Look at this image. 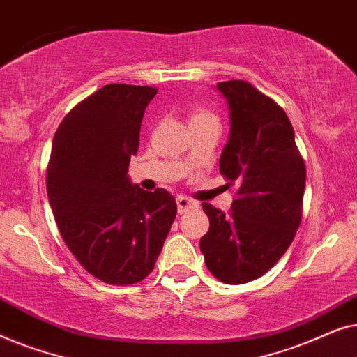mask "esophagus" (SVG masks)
I'll list each match as a JSON object with an SVG mask.
<instances>
[{"mask_svg": "<svg viewBox=\"0 0 357 357\" xmlns=\"http://www.w3.org/2000/svg\"><path fill=\"white\" fill-rule=\"evenodd\" d=\"M197 206L198 204H197V202H193V199H190L187 197H177V208H178L180 214L187 213V211H190V209H193Z\"/></svg>", "mask_w": 357, "mask_h": 357, "instance_id": "obj_1", "label": "esophagus"}]
</instances>
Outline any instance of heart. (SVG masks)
<instances>
[{"instance_id":"1","label":"heart","mask_w":357,"mask_h":357,"mask_svg":"<svg viewBox=\"0 0 357 357\" xmlns=\"http://www.w3.org/2000/svg\"><path fill=\"white\" fill-rule=\"evenodd\" d=\"M198 120H218L216 115L211 114V112L204 110V109H197L192 114V120L190 121H198Z\"/></svg>"}]
</instances>
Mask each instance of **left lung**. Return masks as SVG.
<instances>
[{"label":"left lung","mask_w":357,"mask_h":357,"mask_svg":"<svg viewBox=\"0 0 357 357\" xmlns=\"http://www.w3.org/2000/svg\"><path fill=\"white\" fill-rule=\"evenodd\" d=\"M218 89L231 120L219 170L238 190L227 214L202 204L209 231L199 248L214 278L243 284L270 271L291 245L302 219L305 164L275 100L247 81L219 82Z\"/></svg>","instance_id":"obj_1"}]
</instances>
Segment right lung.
Here are the masks:
<instances>
[{
  "label": "right lung",
  "mask_w": 357,
  "mask_h": 357,
  "mask_svg": "<svg viewBox=\"0 0 357 357\" xmlns=\"http://www.w3.org/2000/svg\"><path fill=\"white\" fill-rule=\"evenodd\" d=\"M155 87L107 84L70 110L53 136L47 193L56 226L92 276L115 286L154 270L177 203L130 182L144 110Z\"/></svg>",
  "instance_id": "1"
}]
</instances>
